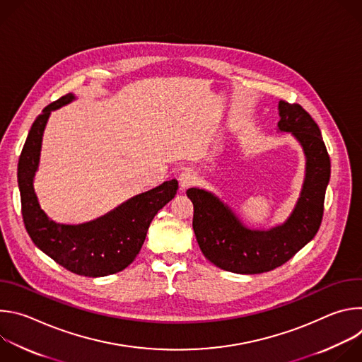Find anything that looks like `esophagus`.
I'll return each mask as SVG.
<instances>
[{
	"mask_svg": "<svg viewBox=\"0 0 362 362\" xmlns=\"http://www.w3.org/2000/svg\"><path fill=\"white\" fill-rule=\"evenodd\" d=\"M194 182H196V175L193 170H185L179 175V186L182 190L192 186Z\"/></svg>",
	"mask_w": 362,
	"mask_h": 362,
	"instance_id": "1",
	"label": "esophagus"
}]
</instances>
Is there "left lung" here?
<instances>
[{"label": "left lung", "instance_id": "left-lung-1", "mask_svg": "<svg viewBox=\"0 0 362 362\" xmlns=\"http://www.w3.org/2000/svg\"><path fill=\"white\" fill-rule=\"evenodd\" d=\"M278 132L291 133L305 154V177L288 219L269 229H252L209 190L190 187L193 230L206 259L218 268L243 275L272 271L317 235L324 215L331 160L321 130L299 105L279 100Z\"/></svg>", "mask_w": 362, "mask_h": 362}]
</instances>
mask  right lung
I'll list each match as a JSON object with an SVG mask.
<instances>
[{
  "instance_id": "right-lung-1",
  "label": "right lung",
  "mask_w": 362,
  "mask_h": 362,
  "mask_svg": "<svg viewBox=\"0 0 362 362\" xmlns=\"http://www.w3.org/2000/svg\"><path fill=\"white\" fill-rule=\"evenodd\" d=\"M76 100L73 93L48 105L33 123L18 160V187L25 229L34 245L73 274L98 278L127 268L140 252L150 222L177 192V180L136 194L94 221L64 225L51 221L34 192L45 124L53 110Z\"/></svg>"
}]
</instances>
